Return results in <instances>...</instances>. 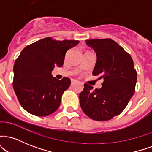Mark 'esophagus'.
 I'll return each mask as SVG.
<instances>
[{"mask_svg": "<svg viewBox=\"0 0 152 152\" xmlns=\"http://www.w3.org/2000/svg\"><path fill=\"white\" fill-rule=\"evenodd\" d=\"M87 71H88V73H91V69H87Z\"/></svg>", "mask_w": 152, "mask_h": 152, "instance_id": "34e87169", "label": "esophagus"}]
</instances>
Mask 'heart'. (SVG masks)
<instances>
[{
    "instance_id": "b5f03b06",
    "label": "heart",
    "mask_w": 152,
    "mask_h": 152,
    "mask_svg": "<svg viewBox=\"0 0 152 152\" xmlns=\"http://www.w3.org/2000/svg\"><path fill=\"white\" fill-rule=\"evenodd\" d=\"M83 65L86 66H88V67H91V66H93V64H94L93 56L90 53L86 54V55L84 56V57H83Z\"/></svg>"
}]
</instances>
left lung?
I'll return each mask as SVG.
<instances>
[{"instance_id": "8db88e82", "label": "left lung", "mask_w": 152, "mask_h": 152, "mask_svg": "<svg viewBox=\"0 0 152 152\" xmlns=\"http://www.w3.org/2000/svg\"><path fill=\"white\" fill-rule=\"evenodd\" d=\"M76 41H56L48 37L28 45L15 60L13 89L21 106L30 114L46 116L58 109L64 92L71 80L57 78L51 72L55 65L62 66L66 53Z\"/></svg>"}]
</instances>
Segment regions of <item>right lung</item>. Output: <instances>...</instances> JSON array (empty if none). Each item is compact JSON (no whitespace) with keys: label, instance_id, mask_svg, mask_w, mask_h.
<instances>
[{"label":"right lung","instance_id":"add662e5","mask_svg":"<svg viewBox=\"0 0 152 152\" xmlns=\"http://www.w3.org/2000/svg\"><path fill=\"white\" fill-rule=\"evenodd\" d=\"M88 46L96 53L94 76L102 79L98 86L84 84L80 105L84 114L95 121L111 119L124 110L135 92L137 73L131 56L110 38L91 39Z\"/></svg>","mask_w":152,"mask_h":152}]
</instances>
